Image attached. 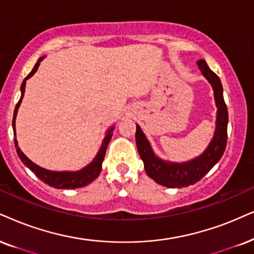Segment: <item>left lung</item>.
<instances>
[{"label":"left lung","instance_id":"1","mask_svg":"<svg viewBox=\"0 0 254 254\" xmlns=\"http://www.w3.org/2000/svg\"><path fill=\"white\" fill-rule=\"evenodd\" d=\"M198 66L205 78L212 85L217 105V121L214 136L200 156L185 163H171L158 158L152 151L149 140L137 124L136 144L144 169L150 178L166 188H186L200 181L219 162L226 147L229 114L223 97V85L216 73L208 68L204 60H199Z\"/></svg>","mask_w":254,"mask_h":254}]
</instances>
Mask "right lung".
Here are the masks:
<instances>
[{
	"mask_svg": "<svg viewBox=\"0 0 254 254\" xmlns=\"http://www.w3.org/2000/svg\"><path fill=\"white\" fill-rule=\"evenodd\" d=\"M43 59H44V56L41 57V59H38L37 63L35 64L34 69L31 70L30 73H29L27 77H25L23 83H22V85H21V98H20V101L17 102V104H16L15 111H14V118H12V129H14V132H15L16 115H17V110L21 105L22 98H23V96H24L25 82H27V79L30 78V77L37 71L38 65H40V62ZM114 129L115 127H111L110 129L107 131V134H105L103 142H102V145H101V147H99L97 155H96V157L92 159V162L90 163V164L86 165L85 168H83L82 170H79V171H50V170L43 169V168H41V166H38L35 164V163L31 162V160L29 159L23 152H22L20 147H18V144H17V140H16V138L14 139L15 147H16V151H17V155H18V157H20V159L22 160V162H23V164L27 165V168L30 169L31 171H33L42 182H44L46 184L53 186V188H55V189H78V188H83V186H86L91 182H94L95 179L99 176V173H101L102 163H103L105 151H107L109 142H110L112 133H114L112 132ZM15 136H16V132H15Z\"/></svg>",
	"mask_w": 254,
	"mask_h": 254,
	"instance_id": "1",
	"label": "right lung"
}]
</instances>
